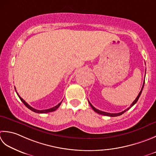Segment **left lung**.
<instances>
[{
	"instance_id": "8db88e82",
	"label": "left lung",
	"mask_w": 156,
	"mask_h": 156,
	"mask_svg": "<svg viewBox=\"0 0 156 156\" xmlns=\"http://www.w3.org/2000/svg\"><path fill=\"white\" fill-rule=\"evenodd\" d=\"M144 84H145V80H144V82H143V87H142V88H141V91H140V93H139V94H138V96L136 97V98L135 99V100L133 102V103L132 104L130 105V106L129 107V108H127L126 109H125L124 111H122V112H120V113H117V114H112V113H108V112H102V111H100V110H99V109H96L95 108H94V107H93V105H92V104H91V103L88 101V103H89V104H90V107L91 108H93V110L95 112H97V114H101V115H107V116H110V117H115V116H118V115H122V114H124V112H126L127 110H129V109L130 108H132V107L135 104V103L137 102V101H138V99H139V97H140V95H141V93H142V90H143V87H144Z\"/></svg>"
}]
</instances>
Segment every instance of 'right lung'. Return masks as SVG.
<instances>
[{
	"label": "right lung",
	"instance_id": "right-lung-1",
	"mask_svg": "<svg viewBox=\"0 0 156 156\" xmlns=\"http://www.w3.org/2000/svg\"><path fill=\"white\" fill-rule=\"evenodd\" d=\"M16 93H17V91H16ZM17 95H18V97H19V98L20 99V100L21 101H22V103H23L24 105H25L27 108L28 109H30V110H32V112H36V113H38V114H46V113H48V112H54V111H55L56 109L59 108V107L60 106V105H61V103H62V102H60L59 104L58 105H57L56 106H55V107H53V108H50V109H44V110H38V109H34V108H33L32 107H31L30 105H29L28 104H27V103L25 101H24L22 98H21V97L19 95V94H18L17 93Z\"/></svg>",
	"mask_w": 156,
	"mask_h": 156
}]
</instances>
